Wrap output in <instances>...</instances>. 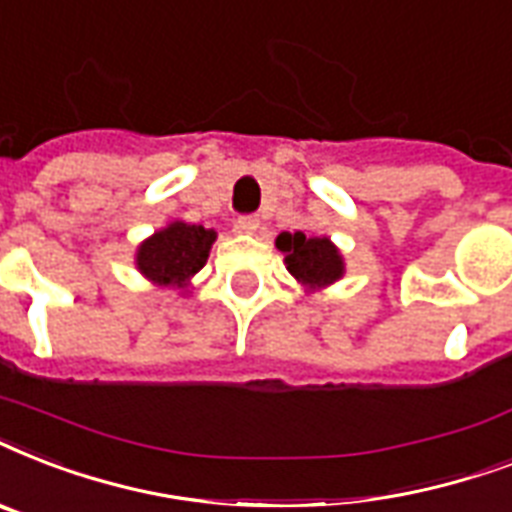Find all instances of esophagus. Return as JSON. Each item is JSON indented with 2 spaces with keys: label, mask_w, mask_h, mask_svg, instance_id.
<instances>
[{
  "label": "esophagus",
  "mask_w": 512,
  "mask_h": 512,
  "mask_svg": "<svg viewBox=\"0 0 512 512\" xmlns=\"http://www.w3.org/2000/svg\"><path fill=\"white\" fill-rule=\"evenodd\" d=\"M236 228H239L241 233H255L257 228H260V217H257V215H241L239 220H236Z\"/></svg>",
  "instance_id": "esophagus-1"
}]
</instances>
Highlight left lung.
<instances>
[{"mask_svg": "<svg viewBox=\"0 0 512 512\" xmlns=\"http://www.w3.org/2000/svg\"><path fill=\"white\" fill-rule=\"evenodd\" d=\"M276 247L284 252L287 271L303 284L308 292L335 284L345 273L340 249L327 236H305L303 231L279 233Z\"/></svg>", "mask_w": 512, "mask_h": 512, "instance_id": "obj_1", "label": "left lung"}]
</instances>
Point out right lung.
Segmentation results:
<instances>
[{
  "label": "right lung",
  "mask_w": 512,
  "mask_h": 512,
  "mask_svg": "<svg viewBox=\"0 0 512 512\" xmlns=\"http://www.w3.org/2000/svg\"><path fill=\"white\" fill-rule=\"evenodd\" d=\"M217 233L204 225L175 220L138 247L135 265L148 281L159 287L185 289L193 273L204 268Z\"/></svg>",
  "instance_id": "1"
}]
</instances>
